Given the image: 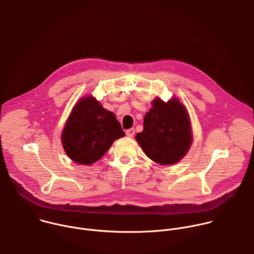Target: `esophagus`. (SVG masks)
Segmentation results:
<instances>
[{
    "label": "esophagus",
    "instance_id": "34e87169",
    "mask_svg": "<svg viewBox=\"0 0 254 254\" xmlns=\"http://www.w3.org/2000/svg\"><path fill=\"white\" fill-rule=\"evenodd\" d=\"M134 132H135L134 128H129V129H127V130H126L127 135V136H129V137L133 136V135H134Z\"/></svg>",
    "mask_w": 254,
    "mask_h": 254
}]
</instances>
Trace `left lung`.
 I'll return each mask as SVG.
<instances>
[{
  "label": "left lung",
  "instance_id": "left-lung-1",
  "mask_svg": "<svg viewBox=\"0 0 254 254\" xmlns=\"http://www.w3.org/2000/svg\"><path fill=\"white\" fill-rule=\"evenodd\" d=\"M191 138L189 114L178 99L167 103L155 99L144 117L143 130L135 135L144 153L164 165L180 161L190 149Z\"/></svg>",
  "mask_w": 254,
  "mask_h": 254
}]
</instances>
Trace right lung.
<instances>
[{
	"instance_id": "obj_1",
	"label": "right lung",
	"mask_w": 254,
	"mask_h": 254,
	"mask_svg": "<svg viewBox=\"0 0 254 254\" xmlns=\"http://www.w3.org/2000/svg\"><path fill=\"white\" fill-rule=\"evenodd\" d=\"M125 135L114 113L92 97L81 99L72 109L62 134L65 153L74 162L92 164L113 142Z\"/></svg>"
}]
</instances>
